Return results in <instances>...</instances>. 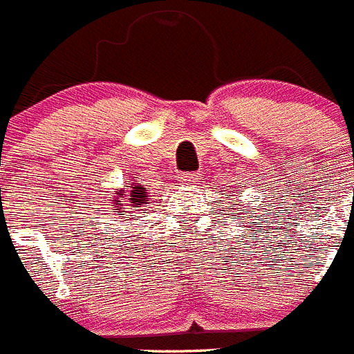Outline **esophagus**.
Instances as JSON below:
<instances>
[{
    "label": "esophagus",
    "instance_id": "obj_1",
    "mask_svg": "<svg viewBox=\"0 0 354 354\" xmlns=\"http://www.w3.org/2000/svg\"><path fill=\"white\" fill-rule=\"evenodd\" d=\"M199 176L201 174L199 173H190V174H181L180 176V181L183 183V185H196L199 181Z\"/></svg>",
    "mask_w": 354,
    "mask_h": 354
}]
</instances>
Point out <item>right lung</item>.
<instances>
[{
	"label": "right lung",
	"mask_w": 354,
	"mask_h": 354,
	"mask_svg": "<svg viewBox=\"0 0 354 354\" xmlns=\"http://www.w3.org/2000/svg\"><path fill=\"white\" fill-rule=\"evenodd\" d=\"M122 187H128V189H115V192H113L115 196H112V199H110V203H112V205H110V207H112V212H115L113 215H119V217H122V215H124L122 212L126 210H128V214H130L133 208L139 210L140 207L146 205L147 199H149V196H147L146 192V187L140 185V183H133V180H131L130 183H124Z\"/></svg>",
	"instance_id": "right-lung-1"
}]
</instances>
